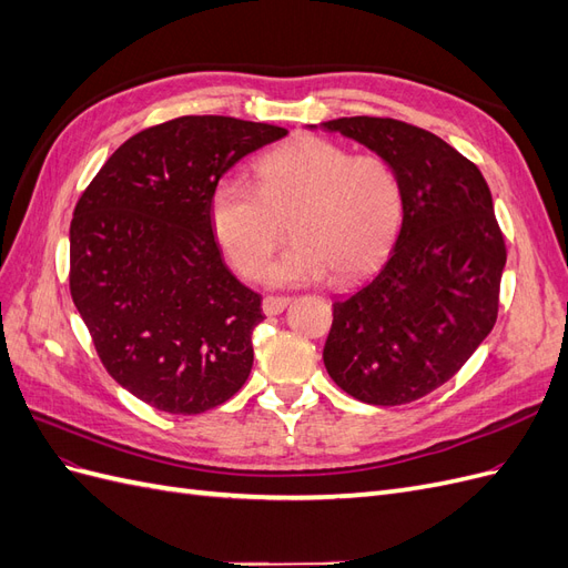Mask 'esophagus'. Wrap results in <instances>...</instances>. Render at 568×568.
Instances as JSON below:
<instances>
[{
	"instance_id": "34e87169",
	"label": "esophagus",
	"mask_w": 568,
	"mask_h": 568,
	"mask_svg": "<svg viewBox=\"0 0 568 568\" xmlns=\"http://www.w3.org/2000/svg\"><path fill=\"white\" fill-rule=\"evenodd\" d=\"M291 303L288 296H265L263 298V313L265 315H280L284 313V307Z\"/></svg>"
}]
</instances>
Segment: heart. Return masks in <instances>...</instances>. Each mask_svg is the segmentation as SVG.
I'll list each match as a JSON object with an SVG mask.
<instances>
[{"label": "heart", "mask_w": 568, "mask_h": 568, "mask_svg": "<svg viewBox=\"0 0 568 568\" xmlns=\"http://www.w3.org/2000/svg\"><path fill=\"white\" fill-rule=\"evenodd\" d=\"M261 189L222 180L211 196L217 242L242 277L265 265L294 234L261 277L272 286L311 284L324 277L343 284L363 277L390 251L403 225V186L393 165L376 153H357L322 136H298L255 165Z\"/></svg>", "instance_id": "b5f03b06"}]
</instances>
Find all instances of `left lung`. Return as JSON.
Listing matches in <instances>:
<instances>
[{
  "instance_id": "obj_1",
  "label": "left lung",
  "mask_w": 568,
  "mask_h": 568,
  "mask_svg": "<svg viewBox=\"0 0 568 568\" xmlns=\"http://www.w3.org/2000/svg\"><path fill=\"white\" fill-rule=\"evenodd\" d=\"M320 125L386 159L405 199L388 261L334 303L324 367L367 405L419 400L453 379L495 326L507 248L490 189L448 142L403 120Z\"/></svg>"
}]
</instances>
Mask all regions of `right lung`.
<instances>
[{
	"instance_id": "1",
	"label": "right lung",
	"mask_w": 568,
	"mask_h": 568,
	"mask_svg": "<svg viewBox=\"0 0 568 568\" xmlns=\"http://www.w3.org/2000/svg\"><path fill=\"white\" fill-rule=\"evenodd\" d=\"M284 128L182 115L118 146L71 222V296L113 379L170 415L230 400L253 367L261 296L222 261L220 178Z\"/></svg>"
}]
</instances>
